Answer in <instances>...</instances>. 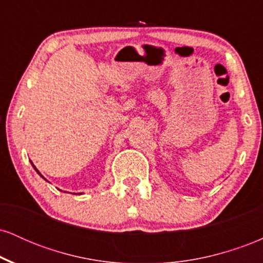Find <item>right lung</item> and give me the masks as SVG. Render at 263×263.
I'll list each match as a JSON object with an SVG mask.
<instances>
[{"label":"right lung","mask_w":263,"mask_h":263,"mask_svg":"<svg viewBox=\"0 0 263 263\" xmlns=\"http://www.w3.org/2000/svg\"><path fill=\"white\" fill-rule=\"evenodd\" d=\"M32 165H33V164H32ZM33 167H34V165H33ZM34 170H35V171H37V168H35V167H34ZM37 173H38V174H39V176H41L42 178H44L43 176H42V174H41V173H39V172H38V171H37ZM44 179H45V178H44Z\"/></svg>","instance_id":"1"}]
</instances>
